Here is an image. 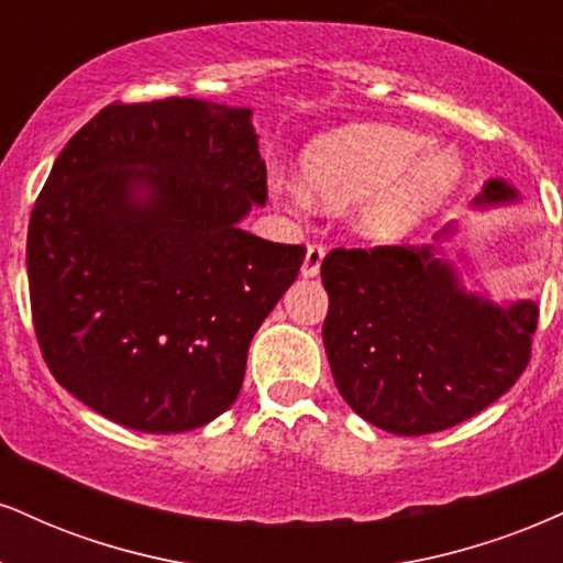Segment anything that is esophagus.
<instances>
[{"label": "esophagus", "instance_id": "1", "mask_svg": "<svg viewBox=\"0 0 563 563\" xmlns=\"http://www.w3.org/2000/svg\"><path fill=\"white\" fill-rule=\"evenodd\" d=\"M322 260H324V246H322V243H309L307 256H303V264H301V275L303 277H314L317 273H320Z\"/></svg>", "mask_w": 563, "mask_h": 563}]
</instances>
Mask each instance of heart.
Returning a JSON list of instances; mask_svg holds the SVG:
<instances>
[{
    "instance_id": "1",
    "label": "heart",
    "mask_w": 563,
    "mask_h": 563,
    "mask_svg": "<svg viewBox=\"0 0 563 563\" xmlns=\"http://www.w3.org/2000/svg\"><path fill=\"white\" fill-rule=\"evenodd\" d=\"M430 141L390 125L333 131L303 154V186L275 178L273 191L294 212H309L311 196L333 207L356 205L354 225L372 241L411 239L462 183L464 165L453 152L428 151Z\"/></svg>"
}]
</instances>
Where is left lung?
Returning a JSON list of instances; mask_svg holds the SVG:
<instances>
[{
  "label": "left lung",
  "instance_id": "1",
  "mask_svg": "<svg viewBox=\"0 0 563 563\" xmlns=\"http://www.w3.org/2000/svg\"><path fill=\"white\" fill-rule=\"evenodd\" d=\"M519 201L493 178L477 209ZM453 235L445 225L435 241ZM322 324L343 401L393 435H428L498 401L530 362L538 303H496L462 286L443 246L333 249L322 260Z\"/></svg>",
  "mask_w": 563,
  "mask_h": 563
}]
</instances>
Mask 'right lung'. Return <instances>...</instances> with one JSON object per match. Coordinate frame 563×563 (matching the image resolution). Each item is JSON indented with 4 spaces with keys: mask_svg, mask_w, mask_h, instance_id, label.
Instances as JSON below:
<instances>
[{
    "mask_svg": "<svg viewBox=\"0 0 563 563\" xmlns=\"http://www.w3.org/2000/svg\"><path fill=\"white\" fill-rule=\"evenodd\" d=\"M264 201L246 107L170 97L88 120L29 225L33 328L54 380L139 432L228 411L249 343L307 254L241 228Z\"/></svg>",
    "mask_w": 563,
    "mask_h": 563,
    "instance_id": "obj_1",
    "label": "right lung"
}]
</instances>
